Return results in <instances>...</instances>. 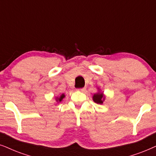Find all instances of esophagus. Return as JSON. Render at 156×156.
<instances>
[{"label":"esophagus","mask_w":156,"mask_h":156,"mask_svg":"<svg viewBox=\"0 0 156 156\" xmlns=\"http://www.w3.org/2000/svg\"><path fill=\"white\" fill-rule=\"evenodd\" d=\"M78 91H80V92H84L85 90H86V88H79V89H78Z\"/></svg>","instance_id":"esophagus-1"}]
</instances>
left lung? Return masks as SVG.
Listing matches in <instances>:
<instances>
[{"label":"left lung","mask_w":156,"mask_h":156,"mask_svg":"<svg viewBox=\"0 0 156 156\" xmlns=\"http://www.w3.org/2000/svg\"><path fill=\"white\" fill-rule=\"evenodd\" d=\"M93 101L95 103L98 104H103L104 101H105L106 96L104 95V93L101 91V89L99 88H98V92L96 93L95 94H94L93 96Z\"/></svg>","instance_id":"8db88e82"}]
</instances>
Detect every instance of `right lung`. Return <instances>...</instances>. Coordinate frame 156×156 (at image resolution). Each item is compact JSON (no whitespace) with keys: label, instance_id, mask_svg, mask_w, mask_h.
<instances>
[{"label":"right lung","instance_id":"1","mask_svg":"<svg viewBox=\"0 0 156 156\" xmlns=\"http://www.w3.org/2000/svg\"><path fill=\"white\" fill-rule=\"evenodd\" d=\"M66 97V95H65L64 94H61L60 96H57V97H55V101H56L58 103H60V102H61L62 101V99Z\"/></svg>","mask_w":156,"mask_h":156}]
</instances>
